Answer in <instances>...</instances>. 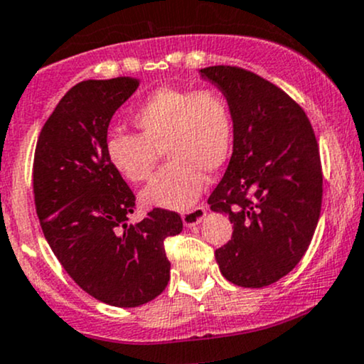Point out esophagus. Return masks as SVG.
<instances>
[{
    "mask_svg": "<svg viewBox=\"0 0 364 364\" xmlns=\"http://www.w3.org/2000/svg\"><path fill=\"white\" fill-rule=\"evenodd\" d=\"M205 215H207L205 207H195V208H191V210H186L185 214L181 215V219H183V224H185L186 228H193V225L202 223L203 217Z\"/></svg>",
    "mask_w": 364,
    "mask_h": 364,
    "instance_id": "obj_1",
    "label": "esophagus"
}]
</instances>
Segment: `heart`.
<instances>
[{
  "label": "heart",
  "instance_id": "obj_1",
  "mask_svg": "<svg viewBox=\"0 0 364 364\" xmlns=\"http://www.w3.org/2000/svg\"><path fill=\"white\" fill-rule=\"evenodd\" d=\"M140 135L114 133L107 139L111 166L129 183L147 181L162 152L171 164L140 193L145 207L183 210L198 198L205 173L228 162L232 147L229 104L215 90L164 87L133 114Z\"/></svg>",
  "mask_w": 364,
  "mask_h": 364
}]
</instances>
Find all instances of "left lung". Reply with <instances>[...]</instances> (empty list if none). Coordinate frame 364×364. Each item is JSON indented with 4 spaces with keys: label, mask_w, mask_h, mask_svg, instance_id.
Wrapping results in <instances>:
<instances>
[{
    "label": "left lung",
    "mask_w": 364,
    "mask_h": 364,
    "mask_svg": "<svg viewBox=\"0 0 364 364\" xmlns=\"http://www.w3.org/2000/svg\"><path fill=\"white\" fill-rule=\"evenodd\" d=\"M198 73L223 92L232 116V156L208 205L229 215L235 231L215 260L236 286H270L298 265L318 224L315 133L301 107L265 78L224 65Z\"/></svg>",
    "instance_id": "obj_1"
}]
</instances>
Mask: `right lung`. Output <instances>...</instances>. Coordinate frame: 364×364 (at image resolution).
Listing matches in <instances>:
<instances>
[{"label": "right lung", "instance_id": "1", "mask_svg": "<svg viewBox=\"0 0 364 364\" xmlns=\"http://www.w3.org/2000/svg\"><path fill=\"white\" fill-rule=\"evenodd\" d=\"M139 89L129 77L85 80L65 94L41 129L34 157L36 210L60 260L92 298L135 308L169 282L166 237L183 231L176 212L154 208L128 224L135 195L107 159V128Z\"/></svg>", "mask_w": 364, "mask_h": 364}]
</instances>
